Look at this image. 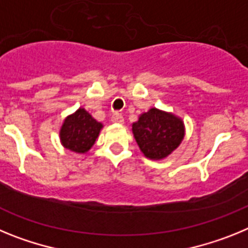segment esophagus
<instances>
[{
    "label": "esophagus",
    "mask_w": 248,
    "mask_h": 248,
    "mask_svg": "<svg viewBox=\"0 0 248 248\" xmlns=\"http://www.w3.org/2000/svg\"><path fill=\"white\" fill-rule=\"evenodd\" d=\"M111 122L117 123V124H123L124 123V117L120 113H114L111 115Z\"/></svg>",
    "instance_id": "esophagus-1"
}]
</instances>
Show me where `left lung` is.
Returning a JSON list of instances; mask_svg holds the SVG:
<instances>
[{
	"instance_id": "1",
	"label": "left lung",
	"mask_w": 248,
	"mask_h": 248,
	"mask_svg": "<svg viewBox=\"0 0 248 248\" xmlns=\"http://www.w3.org/2000/svg\"><path fill=\"white\" fill-rule=\"evenodd\" d=\"M184 123L172 114L151 108L133 124V134L140 150L149 159H163L180 145Z\"/></svg>"
}]
</instances>
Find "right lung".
I'll return each instance as SVG.
<instances>
[{
  "label": "right lung",
  "instance_id": "add662e5",
  "mask_svg": "<svg viewBox=\"0 0 248 248\" xmlns=\"http://www.w3.org/2000/svg\"><path fill=\"white\" fill-rule=\"evenodd\" d=\"M102 126L88 111L79 108L64 120L59 135L64 148L74 153H85L95 143Z\"/></svg>",
  "mask_w": 248,
  "mask_h": 248
}]
</instances>
